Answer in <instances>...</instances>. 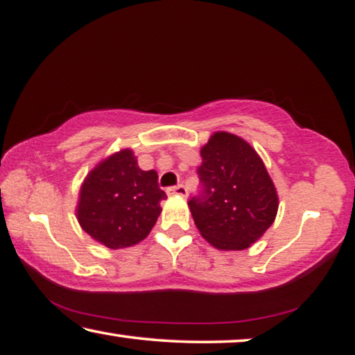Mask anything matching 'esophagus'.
I'll return each mask as SVG.
<instances>
[{
    "mask_svg": "<svg viewBox=\"0 0 355 355\" xmlns=\"http://www.w3.org/2000/svg\"><path fill=\"white\" fill-rule=\"evenodd\" d=\"M166 193H168V195H181V197H184V195L187 193V189L184 187L182 184H179V186L168 187V189H166Z\"/></svg>",
    "mask_w": 355,
    "mask_h": 355,
    "instance_id": "34e87169",
    "label": "esophagus"
}]
</instances>
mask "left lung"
<instances>
[{
    "label": "left lung",
    "instance_id": "left-lung-1",
    "mask_svg": "<svg viewBox=\"0 0 355 355\" xmlns=\"http://www.w3.org/2000/svg\"><path fill=\"white\" fill-rule=\"evenodd\" d=\"M202 192L189 208L202 237L214 248H248L274 223L279 197L261 157L241 137L218 131L200 150Z\"/></svg>",
    "mask_w": 355,
    "mask_h": 355
}]
</instances>
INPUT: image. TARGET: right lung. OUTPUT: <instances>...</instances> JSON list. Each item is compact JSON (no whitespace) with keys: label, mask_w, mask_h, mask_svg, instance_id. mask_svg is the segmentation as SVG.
I'll use <instances>...</instances> for the list:
<instances>
[{"label":"right lung","mask_w":355,"mask_h":355,"mask_svg":"<svg viewBox=\"0 0 355 355\" xmlns=\"http://www.w3.org/2000/svg\"><path fill=\"white\" fill-rule=\"evenodd\" d=\"M165 198L157 171H142L132 150L123 148L86 176L76 218L81 229L107 248H126L150 234Z\"/></svg>","instance_id":"add662e5"}]
</instances>
